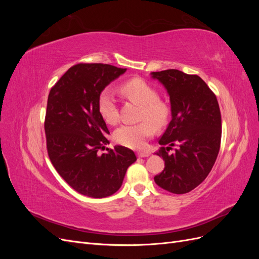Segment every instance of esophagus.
Wrapping results in <instances>:
<instances>
[{
  "label": "esophagus",
  "instance_id": "esophagus-1",
  "mask_svg": "<svg viewBox=\"0 0 259 259\" xmlns=\"http://www.w3.org/2000/svg\"><path fill=\"white\" fill-rule=\"evenodd\" d=\"M137 155L139 156V158H146V156L150 155V153H149V152H138Z\"/></svg>",
  "mask_w": 259,
  "mask_h": 259
}]
</instances>
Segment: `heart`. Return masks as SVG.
<instances>
[{
    "label": "heart",
    "mask_w": 259,
    "mask_h": 259,
    "mask_svg": "<svg viewBox=\"0 0 259 259\" xmlns=\"http://www.w3.org/2000/svg\"><path fill=\"white\" fill-rule=\"evenodd\" d=\"M121 92L131 100L140 106L139 120L137 124H123L114 131L113 138L117 144L132 149H142L147 139L154 133V126H163L168 117V108L158 99V94L145 81L133 79L121 86ZM98 111L103 120L108 124L117 121V109L115 98L110 89L101 91L98 96Z\"/></svg>",
    "instance_id": "b5f03b06"
}]
</instances>
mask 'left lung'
I'll return each instance as SVG.
<instances>
[{"label":"left lung","mask_w":259,"mask_h":259,"mask_svg":"<svg viewBox=\"0 0 259 259\" xmlns=\"http://www.w3.org/2000/svg\"><path fill=\"white\" fill-rule=\"evenodd\" d=\"M165 88L171 120L155 154L165 162L155 184L175 194L190 192L213 168L221 148L222 115L215 94L200 76L176 69L151 72ZM176 146L173 154L169 150Z\"/></svg>","instance_id":"left-lung-1"}]
</instances>
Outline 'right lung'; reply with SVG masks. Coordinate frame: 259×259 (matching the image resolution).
Instances as JSON below:
<instances>
[{
  "instance_id": "1",
  "label": "right lung",
  "mask_w": 259,
  "mask_h": 259,
  "mask_svg": "<svg viewBox=\"0 0 259 259\" xmlns=\"http://www.w3.org/2000/svg\"><path fill=\"white\" fill-rule=\"evenodd\" d=\"M125 71L111 65L77 64L50 92L44 124L49 156L65 182L86 197L100 199L116 192L137 160L122 146L98 154L109 144L98 96Z\"/></svg>"
}]
</instances>
